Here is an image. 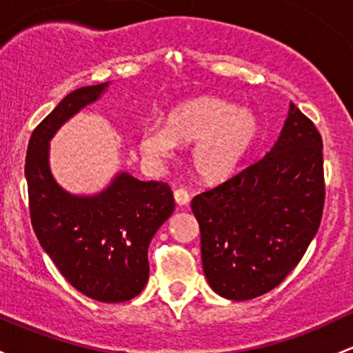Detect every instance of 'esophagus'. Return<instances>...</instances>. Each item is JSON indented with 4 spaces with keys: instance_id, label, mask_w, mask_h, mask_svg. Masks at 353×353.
I'll return each instance as SVG.
<instances>
[{
    "instance_id": "34e87169",
    "label": "esophagus",
    "mask_w": 353,
    "mask_h": 353,
    "mask_svg": "<svg viewBox=\"0 0 353 353\" xmlns=\"http://www.w3.org/2000/svg\"><path fill=\"white\" fill-rule=\"evenodd\" d=\"M174 199H176V203L179 206H186L189 203V199H191V196H189V192L186 191V189H176L174 191Z\"/></svg>"
}]
</instances>
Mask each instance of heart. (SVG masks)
I'll list each match as a JSON object with an SVG mask.
<instances>
[{
	"mask_svg": "<svg viewBox=\"0 0 353 353\" xmlns=\"http://www.w3.org/2000/svg\"><path fill=\"white\" fill-rule=\"evenodd\" d=\"M262 135V125L252 110L239 108L220 96L201 94L177 103L162 125H147L139 148L148 162H161L176 145L194 143L191 165L210 184L223 183L239 172Z\"/></svg>",
	"mask_w": 353,
	"mask_h": 353,
	"instance_id": "b5f03b06",
	"label": "heart"
}]
</instances>
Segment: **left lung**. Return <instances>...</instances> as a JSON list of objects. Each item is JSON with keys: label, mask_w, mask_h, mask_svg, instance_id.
Masks as SVG:
<instances>
[{"label": "left lung", "mask_w": 353, "mask_h": 353, "mask_svg": "<svg viewBox=\"0 0 353 353\" xmlns=\"http://www.w3.org/2000/svg\"><path fill=\"white\" fill-rule=\"evenodd\" d=\"M323 205L321 135L291 103L269 154L191 201L211 289L247 301L279 285L316 235Z\"/></svg>", "instance_id": "8db88e82"}]
</instances>
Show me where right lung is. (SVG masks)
Segmentation results:
<instances>
[{"instance_id":"right-lung-1","label":"right lung","mask_w":353,"mask_h":353,"mask_svg":"<svg viewBox=\"0 0 353 353\" xmlns=\"http://www.w3.org/2000/svg\"><path fill=\"white\" fill-rule=\"evenodd\" d=\"M108 86L76 89L43 118L30 137L25 177L33 232L59 272L88 298L123 303L145 288L148 245L172 214V191L118 172L96 194H72L54 179L49 162L57 130Z\"/></svg>"}]
</instances>
